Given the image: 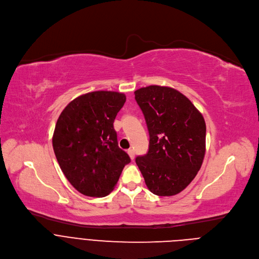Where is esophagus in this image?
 Here are the masks:
<instances>
[{
    "mask_svg": "<svg viewBox=\"0 0 259 259\" xmlns=\"http://www.w3.org/2000/svg\"><path fill=\"white\" fill-rule=\"evenodd\" d=\"M127 153H128V155H129L130 159H131V160H134V158H135L134 151H133V150H128V151H127Z\"/></svg>",
    "mask_w": 259,
    "mask_h": 259,
    "instance_id": "obj_1",
    "label": "esophagus"
}]
</instances>
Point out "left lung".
Wrapping results in <instances>:
<instances>
[{"label": "left lung", "instance_id": "1", "mask_svg": "<svg viewBox=\"0 0 259 259\" xmlns=\"http://www.w3.org/2000/svg\"><path fill=\"white\" fill-rule=\"evenodd\" d=\"M150 134L149 152L135 160L147 189L170 197L186 189L200 170L206 151V124L179 91L152 85L136 90Z\"/></svg>", "mask_w": 259, "mask_h": 259}]
</instances>
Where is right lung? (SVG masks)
Returning a JSON list of instances; mask_svg holds the SVG:
<instances>
[{"instance_id": "add662e5", "label": "right lung", "mask_w": 259, "mask_h": 259, "mask_svg": "<svg viewBox=\"0 0 259 259\" xmlns=\"http://www.w3.org/2000/svg\"><path fill=\"white\" fill-rule=\"evenodd\" d=\"M125 101L120 92H90L70 101L57 120L54 154L64 176L85 196H107L131 161L119 147L114 129Z\"/></svg>"}]
</instances>
